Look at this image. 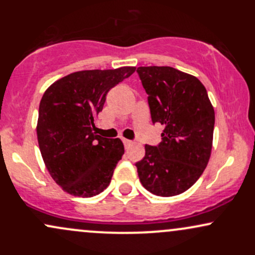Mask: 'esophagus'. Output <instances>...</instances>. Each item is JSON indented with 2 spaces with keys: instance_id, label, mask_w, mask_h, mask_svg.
I'll list each match as a JSON object with an SVG mask.
<instances>
[{
  "instance_id": "34e87169",
  "label": "esophagus",
  "mask_w": 255,
  "mask_h": 255,
  "mask_svg": "<svg viewBox=\"0 0 255 255\" xmlns=\"http://www.w3.org/2000/svg\"><path fill=\"white\" fill-rule=\"evenodd\" d=\"M124 144H125L126 148H129L130 146L133 145V141H130V140H127V139H124Z\"/></svg>"
}]
</instances>
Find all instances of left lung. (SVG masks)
Here are the masks:
<instances>
[{
	"label": "left lung",
	"mask_w": 255,
	"mask_h": 255,
	"mask_svg": "<svg viewBox=\"0 0 255 255\" xmlns=\"http://www.w3.org/2000/svg\"><path fill=\"white\" fill-rule=\"evenodd\" d=\"M136 72L152 122L164 126L159 145H145V157L135 163L137 175L152 194L174 197L191 188L209 163L215 110L205 86L191 74L166 66Z\"/></svg>",
	"instance_id": "left-lung-1"
}]
</instances>
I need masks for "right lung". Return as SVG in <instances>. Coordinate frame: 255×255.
I'll return each instance as SVG.
<instances>
[{
	"label": "right lung",
	"instance_id": "1",
	"mask_svg": "<svg viewBox=\"0 0 255 255\" xmlns=\"http://www.w3.org/2000/svg\"><path fill=\"white\" fill-rule=\"evenodd\" d=\"M135 72V67L93 69L58 79L39 104L37 137L49 174L64 192L91 198L109 186L125 153L119 137L93 133L108 92Z\"/></svg>",
	"mask_w": 255,
	"mask_h": 255
}]
</instances>
